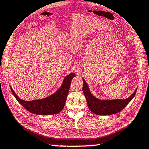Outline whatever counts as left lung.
<instances>
[{"instance_id":"1","label":"left lung","mask_w":149,"mask_h":149,"mask_svg":"<svg viewBox=\"0 0 149 149\" xmlns=\"http://www.w3.org/2000/svg\"><path fill=\"white\" fill-rule=\"evenodd\" d=\"M82 80L84 82L82 90L88 108L92 113L98 115H110L121 111L134 97L137 91L136 89L129 97L124 100H100L92 95L86 80L83 78Z\"/></svg>"}]
</instances>
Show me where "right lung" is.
<instances>
[{
  "label": "right lung",
  "mask_w": 149,
  "mask_h": 149,
  "mask_svg": "<svg viewBox=\"0 0 149 149\" xmlns=\"http://www.w3.org/2000/svg\"><path fill=\"white\" fill-rule=\"evenodd\" d=\"M76 74L71 72L64 78L61 86L51 95L40 100L25 101L18 97L10 87L12 94L21 105L30 113L38 115H49L58 114L63 109L72 79Z\"/></svg>",
  "instance_id": "1"
}]
</instances>
